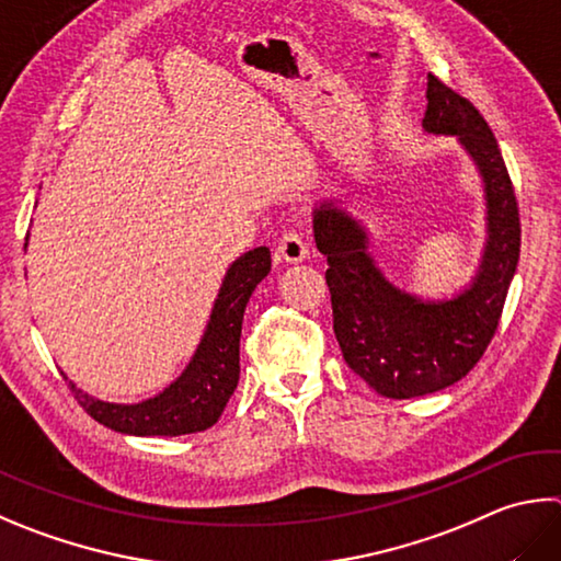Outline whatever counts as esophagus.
I'll return each mask as SVG.
<instances>
[{"mask_svg":"<svg viewBox=\"0 0 561 561\" xmlns=\"http://www.w3.org/2000/svg\"><path fill=\"white\" fill-rule=\"evenodd\" d=\"M309 254V242L304 238V232L291 228L284 232L277 242V257L284 262H301Z\"/></svg>","mask_w":561,"mask_h":561,"instance_id":"esophagus-1","label":"esophagus"}]
</instances>
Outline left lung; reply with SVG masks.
Masks as SVG:
<instances>
[{
  "label": "left lung",
  "instance_id": "1",
  "mask_svg": "<svg viewBox=\"0 0 561 561\" xmlns=\"http://www.w3.org/2000/svg\"><path fill=\"white\" fill-rule=\"evenodd\" d=\"M426 135L456 137L485 191V248L471 284L451 299L424 301L387 282L368 252V232L333 201L313 210V240L325 254L333 333L348 368L375 392L410 400L466 378L501 321L520 260V213L491 127L466 98L426 78Z\"/></svg>",
  "mask_w": 561,
  "mask_h": 561
}]
</instances>
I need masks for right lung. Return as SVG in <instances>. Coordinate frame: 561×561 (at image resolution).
Returning a JSON list of instances; mask_svg holds the SVG:
<instances>
[{
    "label": "right lung",
    "mask_w": 561,
    "mask_h": 561,
    "mask_svg": "<svg viewBox=\"0 0 561 561\" xmlns=\"http://www.w3.org/2000/svg\"><path fill=\"white\" fill-rule=\"evenodd\" d=\"M272 270L270 248H254L230 264L203 339L179 378L137 404H115L73 390L78 404L107 430L131 436H181L208 430L226 410L240 380L242 316L257 284Z\"/></svg>",
    "instance_id": "1"
}]
</instances>
